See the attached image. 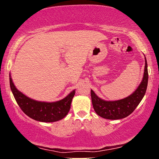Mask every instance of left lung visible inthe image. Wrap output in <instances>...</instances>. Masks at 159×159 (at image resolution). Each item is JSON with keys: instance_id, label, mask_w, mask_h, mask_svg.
Here are the masks:
<instances>
[{"instance_id": "obj_1", "label": "left lung", "mask_w": 159, "mask_h": 159, "mask_svg": "<svg viewBox=\"0 0 159 159\" xmlns=\"http://www.w3.org/2000/svg\"><path fill=\"white\" fill-rule=\"evenodd\" d=\"M145 69L142 82L134 93L125 98L118 101H105L101 99L91 90V98L95 111L104 119H120L125 118L134 111L144 97L147 90L148 73V64L145 56Z\"/></svg>"}]
</instances>
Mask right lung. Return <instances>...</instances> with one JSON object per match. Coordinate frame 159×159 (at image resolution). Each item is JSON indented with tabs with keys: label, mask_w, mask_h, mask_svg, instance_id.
I'll return each instance as SVG.
<instances>
[{
	"label": "right lung",
	"mask_w": 159,
	"mask_h": 159,
	"mask_svg": "<svg viewBox=\"0 0 159 159\" xmlns=\"http://www.w3.org/2000/svg\"><path fill=\"white\" fill-rule=\"evenodd\" d=\"M10 87L14 98L19 107L30 118L43 122H54L64 118L70 110L71 101L75 94V90L66 97L56 102L38 101L26 96L18 90L9 75Z\"/></svg>",
	"instance_id": "add662e5"
}]
</instances>
